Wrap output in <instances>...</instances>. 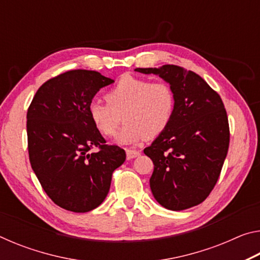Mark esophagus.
I'll list each match as a JSON object with an SVG mask.
<instances>
[{
  "instance_id": "esophagus-1",
  "label": "esophagus",
  "mask_w": 260,
  "mask_h": 260,
  "mask_svg": "<svg viewBox=\"0 0 260 260\" xmlns=\"http://www.w3.org/2000/svg\"><path fill=\"white\" fill-rule=\"evenodd\" d=\"M140 155H141V153L138 150H131V149H127V150H126L127 159H133V158L139 157Z\"/></svg>"
}]
</instances>
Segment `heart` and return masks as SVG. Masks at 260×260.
Segmentation results:
<instances>
[{
  "instance_id": "b5f03b06",
  "label": "heart",
  "mask_w": 260,
  "mask_h": 260,
  "mask_svg": "<svg viewBox=\"0 0 260 260\" xmlns=\"http://www.w3.org/2000/svg\"><path fill=\"white\" fill-rule=\"evenodd\" d=\"M108 102L91 101L88 113L101 134L113 136L125 114L126 125L118 135L119 144H135L164 133L172 121L174 91L169 83L125 74L107 94Z\"/></svg>"
}]
</instances>
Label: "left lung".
I'll list each match as a JSON object with an SVG mask.
<instances>
[{
	"instance_id": "1",
	"label": "left lung",
	"mask_w": 260,
	"mask_h": 260,
	"mask_svg": "<svg viewBox=\"0 0 260 260\" xmlns=\"http://www.w3.org/2000/svg\"><path fill=\"white\" fill-rule=\"evenodd\" d=\"M135 71L161 78L175 96L170 126L143 150L153 162L152 195L172 211L199 205L217 183L230 146L222 101L199 74L177 65Z\"/></svg>"
}]
</instances>
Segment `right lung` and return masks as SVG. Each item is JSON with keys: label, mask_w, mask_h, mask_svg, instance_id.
I'll use <instances>...</instances> for the list:
<instances>
[{"label": "right lung", "mask_w": 260, "mask_h": 260, "mask_svg": "<svg viewBox=\"0 0 260 260\" xmlns=\"http://www.w3.org/2000/svg\"><path fill=\"white\" fill-rule=\"evenodd\" d=\"M96 71L73 70L39 88L27 111L30 166L43 190L60 208L85 213L102 204L124 149L108 146L88 113V105L113 83ZM98 146L99 151L89 153Z\"/></svg>", "instance_id": "add662e5"}]
</instances>
